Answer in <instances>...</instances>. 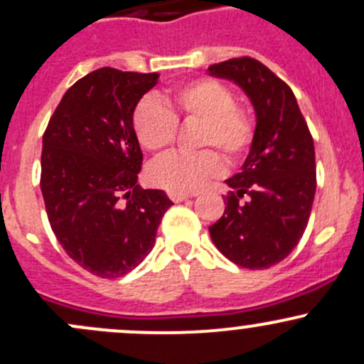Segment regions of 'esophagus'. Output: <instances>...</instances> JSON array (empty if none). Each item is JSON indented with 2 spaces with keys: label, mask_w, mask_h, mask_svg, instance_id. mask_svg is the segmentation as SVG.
Returning a JSON list of instances; mask_svg holds the SVG:
<instances>
[{
  "label": "esophagus",
  "mask_w": 364,
  "mask_h": 364,
  "mask_svg": "<svg viewBox=\"0 0 364 364\" xmlns=\"http://www.w3.org/2000/svg\"><path fill=\"white\" fill-rule=\"evenodd\" d=\"M191 197V195H185V193H169V198L173 202H183V200H188V198Z\"/></svg>",
  "instance_id": "esophagus-1"
}]
</instances>
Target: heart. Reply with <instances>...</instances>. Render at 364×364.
Returning a JSON list of instances; mask_svg holds the SVG:
<instances>
[{
	"mask_svg": "<svg viewBox=\"0 0 364 364\" xmlns=\"http://www.w3.org/2000/svg\"><path fill=\"white\" fill-rule=\"evenodd\" d=\"M166 105L154 98H141L133 110V129L139 145L154 154L173 146L178 121L200 122L197 154H173L151 164V185L169 193H195L210 179L218 178L226 162L238 164L254 143L252 117L237 105V97L225 82L200 77L174 87L167 93ZM210 148L218 149L217 152Z\"/></svg>",
	"mask_w": 364,
	"mask_h": 364,
	"instance_id": "heart-1",
	"label": "heart"
}]
</instances>
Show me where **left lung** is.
<instances>
[{
	"label": "left lung",
	"instance_id": "obj_1",
	"mask_svg": "<svg viewBox=\"0 0 364 364\" xmlns=\"http://www.w3.org/2000/svg\"><path fill=\"white\" fill-rule=\"evenodd\" d=\"M209 74L237 82L257 117L249 157L226 179L231 191L210 238L235 264L266 269L292 252L309 221L316 193L313 136L294 91L259 60L230 58L210 65Z\"/></svg>",
	"mask_w": 364,
	"mask_h": 364
}]
</instances>
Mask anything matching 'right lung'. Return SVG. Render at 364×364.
I'll use <instances>...</instances> for the list:
<instances>
[{
    "instance_id": "right-lung-1",
    "label": "right lung",
    "mask_w": 364,
    "mask_h": 364,
    "mask_svg": "<svg viewBox=\"0 0 364 364\" xmlns=\"http://www.w3.org/2000/svg\"><path fill=\"white\" fill-rule=\"evenodd\" d=\"M157 81V72H90L65 91L43 134L48 221L67 255L95 277L134 269L173 205L166 191L138 185L143 154L133 110Z\"/></svg>"
}]
</instances>
